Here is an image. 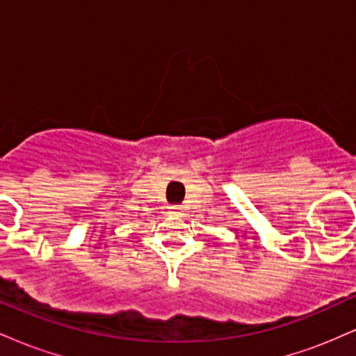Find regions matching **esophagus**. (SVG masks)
<instances>
[{"mask_svg":"<svg viewBox=\"0 0 356 356\" xmlns=\"http://www.w3.org/2000/svg\"><path fill=\"white\" fill-rule=\"evenodd\" d=\"M172 209H174V211H172V214H177V209H179V207H172Z\"/></svg>","mask_w":356,"mask_h":356,"instance_id":"obj_1","label":"esophagus"}]
</instances>
